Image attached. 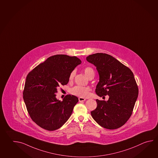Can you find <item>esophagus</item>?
Listing matches in <instances>:
<instances>
[{
  "mask_svg": "<svg viewBox=\"0 0 158 158\" xmlns=\"http://www.w3.org/2000/svg\"><path fill=\"white\" fill-rule=\"evenodd\" d=\"M85 100V98H84L83 97H79V102H83Z\"/></svg>",
  "mask_w": 158,
  "mask_h": 158,
  "instance_id": "esophagus-1",
  "label": "esophagus"
}]
</instances>
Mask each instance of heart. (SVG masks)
Segmentation results:
<instances>
[{
    "label": "heart",
    "mask_w": 158,
    "mask_h": 158,
    "mask_svg": "<svg viewBox=\"0 0 158 158\" xmlns=\"http://www.w3.org/2000/svg\"><path fill=\"white\" fill-rule=\"evenodd\" d=\"M84 71L85 75L88 77H89L90 75L94 74L93 69L90 67H86L84 69ZM75 75V71L73 70L71 71L69 77V81H73ZM90 88L88 87H84L81 85H77L73 88L70 90L72 94L80 97H86L89 94Z\"/></svg>",
    "instance_id": "b5f03b06"
}]
</instances>
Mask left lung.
I'll use <instances>...</instances> for the list:
<instances>
[{"mask_svg":"<svg viewBox=\"0 0 158 158\" xmlns=\"http://www.w3.org/2000/svg\"><path fill=\"white\" fill-rule=\"evenodd\" d=\"M96 67L100 76L96 93L108 95V101L97 99L96 109L90 112L94 120L105 128L115 129L131 116L138 97L139 88L129 68L106 53H97L87 57Z\"/></svg>","mask_w":158,"mask_h":158,"instance_id":"1","label":"left lung"}]
</instances>
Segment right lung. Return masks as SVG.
Wrapping results in <instances>:
<instances>
[{
    "label": "right lung",
    "instance_id": "1",
    "mask_svg": "<svg viewBox=\"0 0 158 158\" xmlns=\"http://www.w3.org/2000/svg\"><path fill=\"white\" fill-rule=\"evenodd\" d=\"M81 62L75 56L55 55L27 75L23 98L31 119L42 128L56 130L71 116L78 98L68 94L61 101L55 94L61 85L68 84L70 73Z\"/></svg>",
    "mask_w": 158,
    "mask_h": 158
}]
</instances>
